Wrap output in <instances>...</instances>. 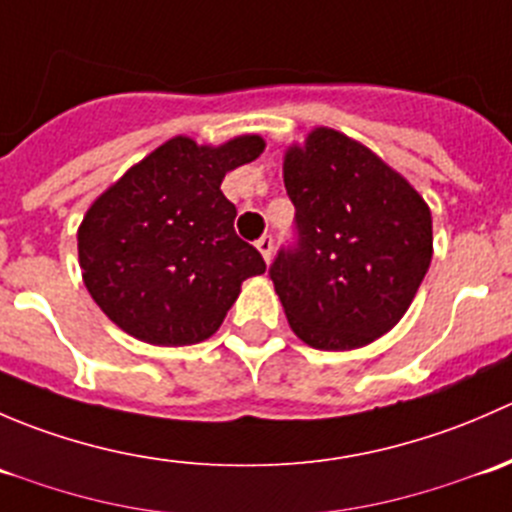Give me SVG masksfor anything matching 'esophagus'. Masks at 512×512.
Listing matches in <instances>:
<instances>
[{
	"instance_id": "34e87169",
	"label": "esophagus",
	"mask_w": 512,
	"mask_h": 512,
	"mask_svg": "<svg viewBox=\"0 0 512 512\" xmlns=\"http://www.w3.org/2000/svg\"><path fill=\"white\" fill-rule=\"evenodd\" d=\"M257 250H260V255L265 257V262L272 260V250H275V245H272V237L265 235L257 240Z\"/></svg>"
}]
</instances>
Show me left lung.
<instances>
[{
    "instance_id": "left-lung-1",
    "label": "left lung",
    "mask_w": 512,
    "mask_h": 512,
    "mask_svg": "<svg viewBox=\"0 0 512 512\" xmlns=\"http://www.w3.org/2000/svg\"><path fill=\"white\" fill-rule=\"evenodd\" d=\"M299 242L270 277L292 332L322 352L384 337L414 302L433 255L431 208L399 170L319 126L285 151Z\"/></svg>"
}]
</instances>
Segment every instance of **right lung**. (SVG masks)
Instances as JSON below:
<instances>
[{
  "label": "right lung",
  "instance_id": "obj_1",
  "mask_svg": "<svg viewBox=\"0 0 512 512\" xmlns=\"http://www.w3.org/2000/svg\"><path fill=\"white\" fill-rule=\"evenodd\" d=\"M262 151L255 133L220 146L175 136L91 203L76 232L81 277L116 327L156 347L218 332L242 282L265 272L235 235L237 210L220 185Z\"/></svg>",
  "mask_w": 512,
  "mask_h": 512
}]
</instances>
